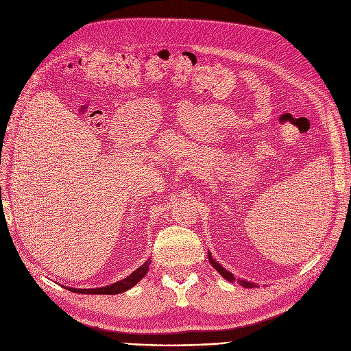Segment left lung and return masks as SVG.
<instances>
[{"instance_id": "left-lung-1", "label": "left lung", "mask_w": 351, "mask_h": 351, "mask_svg": "<svg viewBox=\"0 0 351 351\" xmlns=\"http://www.w3.org/2000/svg\"><path fill=\"white\" fill-rule=\"evenodd\" d=\"M209 262H210V265L220 273V274H222L223 276V278L226 279V280H229V282H234L236 279H234V276L230 273V271H228L226 269H223L222 266H220L215 259H213V257L210 256V253H209ZM237 283L239 285H241V286H243V287H254L256 285H253V283H250V282H246V280H241V279H237Z\"/></svg>"}]
</instances>
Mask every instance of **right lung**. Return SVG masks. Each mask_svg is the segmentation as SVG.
<instances>
[{
	"mask_svg": "<svg viewBox=\"0 0 351 351\" xmlns=\"http://www.w3.org/2000/svg\"><path fill=\"white\" fill-rule=\"evenodd\" d=\"M149 263L151 262L143 263L139 269H136L135 271L129 274L128 278L122 279L121 282L110 285V286H105V287H101V289H68V290H71L73 293H80V294L81 293H84V294H118V293H122L128 289L134 287L146 274L147 269H149Z\"/></svg>",
	"mask_w": 351,
	"mask_h": 351,
	"instance_id": "obj_1",
	"label": "right lung"
}]
</instances>
